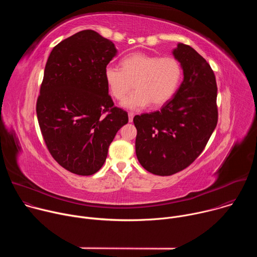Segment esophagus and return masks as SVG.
<instances>
[{
	"instance_id": "esophagus-1",
	"label": "esophagus",
	"mask_w": 257,
	"mask_h": 257,
	"mask_svg": "<svg viewBox=\"0 0 257 257\" xmlns=\"http://www.w3.org/2000/svg\"><path fill=\"white\" fill-rule=\"evenodd\" d=\"M128 116H129V122H132L133 121V117H134V113L133 112H129Z\"/></svg>"
}]
</instances>
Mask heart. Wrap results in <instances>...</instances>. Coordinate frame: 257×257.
<instances>
[{"mask_svg": "<svg viewBox=\"0 0 257 257\" xmlns=\"http://www.w3.org/2000/svg\"><path fill=\"white\" fill-rule=\"evenodd\" d=\"M121 67L106 66L104 80L117 100L124 99L134 83V92L122 102L130 109H141L151 102L155 106L165 104L176 92L182 77L181 63L173 56L136 52L124 57Z\"/></svg>", "mask_w": 257, "mask_h": 257, "instance_id": "b5f03b06", "label": "heart"}]
</instances>
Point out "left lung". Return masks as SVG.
I'll return each instance as SVG.
<instances>
[{"instance_id": "1", "label": "left lung", "mask_w": 257, "mask_h": 257, "mask_svg": "<svg viewBox=\"0 0 257 257\" xmlns=\"http://www.w3.org/2000/svg\"><path fill=\"white\" fill-rule=\"evenodd\" d=\"M184 80L160 111L136 115V157L152 174L171 176L189 167L203 152L217 124V86L206 60L190 46L173 52Z\"/></svg>"}]
</instances>
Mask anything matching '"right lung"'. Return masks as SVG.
<instances>
[{
	"label": "right lung",
	"instance_id": "right-lung-1",
	"mask_svg": "<svg viewBox=\"0 0 257 257\" xmlns=\"http://www.w3.org/2000/svg\"><path fill=\"white\" fill-rule=\"evenodd\" d=\"M116 54L111 41L87 29L59 43L47 61L36 115L51 156L73 174L96 173L116 133L128 123L104 80Z\"/></svg>",
	"mask_w": 257,
	"mask_h": 257
}]
</instances>
